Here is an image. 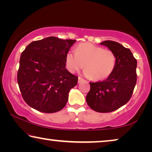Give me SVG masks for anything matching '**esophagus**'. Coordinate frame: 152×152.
Returning a JSON list of instances; mask_svg holds the SVG:
<instances>
[{"label": "esophagus", "mask_w": 152, "mask_h": 152, "mask_svg": "<svg viewBox=\"0 0 152 152\" xmlns=\"http://www.w3.org/2000/svg\"><path fill=\"white\" fill-rule=\"evenodd\" d=\"M84 80L83 79V78H82L81 77H78V82H82V81H84Z\"/></svg>", "instance_id": "esophagus-1"}]
</instances>
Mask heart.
<instances>
[{"mask_svg":"<svg viewBox=\"0 0 152 152\" xmlns=\"http://www.w3.org/2000/svg\"><path fill=\"white\" fill-rule=\"evenodd\" d=\"M66 64L72 73L78 72L85 66L84 74L93 80L107 78L114 71L117 56L112 50H107L90 43H82L77 46L76 52L67 53Z\"/></svg>","mask_w":152,"mask_h":152,"instance_id":"obj_1","label":"heart"}]
</instances>
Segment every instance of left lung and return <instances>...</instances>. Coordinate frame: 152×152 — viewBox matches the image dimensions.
Instances as JSON below:
<instances>
[{"label":"left lung","mask_w":152,"mask_h":152,"mask_svg":"<svg viewBox=\"0 0 152 152\" xmlns=\"http://www.w3.org/2000/svg\"><path fill=\"white\" fill-rule=\"evenodd\" d=\"M117 56V64L111 75L103 81L90 82L87 104L94 111L109 113L119 109L129 101L137 82V60L129 49L113 41L101 43Z\"/></svg>","instance_id":"1"}]
</instances>
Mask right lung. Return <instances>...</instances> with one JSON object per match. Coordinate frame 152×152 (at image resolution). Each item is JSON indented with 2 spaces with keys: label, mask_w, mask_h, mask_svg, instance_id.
<instances>
[{
  "label": "right lung",
  "mask_w": 152,
  "mask_h": 152,
  "mask_svg": "<svg viewBox=\"0 0 152 152\" xmlns=\"http://www.w3.org/2000/svg\"><path fill=\"white\" fill-rule=\"evenodd\" d=\"M76 40L56 37L34 41L20 55L17 82L25 102L40 112L52 113L66 106L78 76L66 69V57Z\"/></svg>",
  "instance_id": "add662e5"
}]
</instances>
